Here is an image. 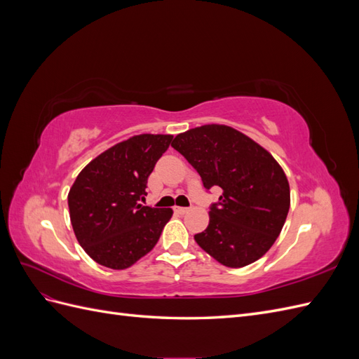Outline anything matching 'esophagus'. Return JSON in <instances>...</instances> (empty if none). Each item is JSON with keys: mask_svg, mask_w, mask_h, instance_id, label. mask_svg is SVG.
Wrapping results in <instances>:
<instances>
[{"mask_svg": "<svg viewBox=\"0 0 359 359\" xmlns=\"http://www.w3.org/2000/svg\"><path fill=\"white\" fill-rule=\"evenodd\" d=\"M173 211L178 214H186L189 212V208H186V206H173Z\"/></svg>", "mask_w": 359, "mask_h": 359, "instance_id": "34e87169", "label": "esophagus"}]
</instances>
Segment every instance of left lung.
<instances>
[{"label": "left lung", "instance_id": "8db88e82", "mask_svg": "<svg viewBox=\"0 0 359 359\" xmlns=\"http://www.w3.org/2000/svg\"><path fill=\"white\" fill-rule=\"evenodd\" d=\"M172 147L201 175L222 189L210 224L194 241L217 262L241 268L262 257L280 235L290 206L283 169L265 148L238 130L208 124L173 139Z\"/></svg>", "mask_w": 359, "mask_h": 359}]
</instances>
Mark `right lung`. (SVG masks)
Segmentation results:
<instances>
[{"mask_svg": "<svg viewBox=\"0 0 359 359\" xmlns=\"http://www.w3.org/2000/svg\"><path fill=\"white\" fill-rule=\"evenodd\" d=\"M172 135H137L86 165L69 191L76 238L97 264L126 269L154 248L170 208L140 205L148 177Z\"/></svg>", "mask_w": 359, "mask_h": 359, "instance_id": "add662e5", "label": "right lung"}]
</instances>
